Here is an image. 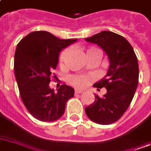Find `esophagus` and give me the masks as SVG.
Returning <instances> with one entry per match:
<instances>
[{"label": "esophagus", "instance_id": "34e87169", "mask_svg": "<svg viewBox=\"0 0 151 151\" xmlns=\"http://www.w3.org/2000/svg\"><path fill=\"white\" fill-rule=\"evenodd\" d=\"M82 92H83L82 91H80V90H76V91H75V94H76H76H81Z\"/></svg>", "mask_w": 151, "mask_h": 151}]
</instances>
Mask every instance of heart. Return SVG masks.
<instances>
[{"label":"heart","mask_w":151,"mask_h":151,"mask_svg":"<svg viewBox=\"0 0 151 151\" xmlns=\"http://www.w3.org/2000/svg\"><path fill=\"white\" fill-rule=\"evenodd\" d=\"M68 50H64L60 55L59 64H60V66L61 68H63V65H64V61H65L66 56L68 55ZM83 53H84L85 56L87 57V59H88L91 55L99 52L96 48H88V49L84 50ZM91 80V77L89 76H71L68 78V82L72 86H74L75 88H83L89 83Z\"/></svg>","instance_id":"heart-1"}]
</instances>
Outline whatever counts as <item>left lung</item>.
<instances>
[{
    "label": "left lung",
    "mask_w": 151,
    "mask_h": 151,
    "mask_svg": "<svg viewBox=\"0 0 151 151\" xmlns=\"http://www.w3.org/2000/svg\"><path fill=\"white\" fill-rule=\"evenodd\" d=\"M85 40L101 47L110 60L106 76L94 85L105 88L106 93L101 98L95 95V101L85 112L95 123L112 124L123 116L133 99L139 84L138 59L131 44L117 33L103 31Z\"/></svg>",
    "instance_id": "8db88e82"
}]
</instances>
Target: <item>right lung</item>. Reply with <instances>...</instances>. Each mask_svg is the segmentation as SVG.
<instances>
[{"label":"right lung","mask_w":151,"mask_h":151,"mask_svg":"<svg viewBox=\"0 0 151 151\" xmlns=\"http://www.w3.org/2000/svg\"><path fill=\"white\" fill-rule=\"evenodd\" d=\"M76 40H62L48 32L36 31L18 43L14 71L20 98L28 112L40 121L59 119L64 114L68 100L74 96V89L70 86L61 85L55 92L49 83L58 63L59 52Z\"/></svg>","instance_id":"add662e5"}]
</instances>
